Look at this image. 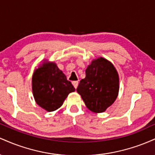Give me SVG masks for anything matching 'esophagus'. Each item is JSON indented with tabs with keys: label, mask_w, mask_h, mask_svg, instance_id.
Returning <instances> with one entry per match:
<instances>
[{
	"label": "esophagus",
	"mask_w": 155,
	"mask_h": 155,
	"mask_svg": "<svg viewBox=\"0 0 155 155\" xmlns=\"http://www.w3.org/2000/svg\"><path fill=\"white\" fill-rule=\"evenodd\" d=\"M73 85H74V87H75V89L77 88L78 87V84H79V81H73Z\"/></svg>",
	"instance_id": "obj_1"
}]
</instances>
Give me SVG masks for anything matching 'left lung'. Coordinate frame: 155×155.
<instances>
[{"label":"left lung","instance_id":"8db88e82","mask_svg":"<svg viewBox=\"0 0 155 155\" xmlns=\"http://www.w3.org/2000/svg\"><path fill=\"white\" fill-rule=\"evenodd\" d=\"M76 91L89 109L101 113L116 100L119 92V76L114 65L104 58L93 60L86 69Z\"/></svg>","mask_w":155,"mask_h":155}]
</instances>
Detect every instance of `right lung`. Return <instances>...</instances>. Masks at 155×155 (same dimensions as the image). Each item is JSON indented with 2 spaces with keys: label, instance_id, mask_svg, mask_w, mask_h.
Returning a JSON list of instances; mask_svg holds the SVG:
<instances>
[{
  "label": "right lung",
  "instance_id": "right-lung-1",
  "mask_svg": "<svg viewBox=\"0 0 155 155\" xmlns=\"http://www.w3.org/2000/svg\"><path fill=\"white\" fill-rule=\"evenodd\" d=\"M35 102L47 111L60 108L75 88L54 63H44L36 69L32 79Z\"/></svg>",
  "mask_w": 155,
  "mask_h": 155
}]
</instances>
